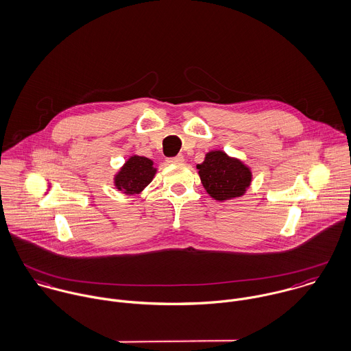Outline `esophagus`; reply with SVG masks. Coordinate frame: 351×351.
Listing matches in <instances>:
<instances>
[{
	"label": "esophagus",
	"instance_id": "1",
	"mask_svg": "<svg viewBox=\"0 0 351 351\" xmlns=\"http://www.w3.org/2000/svg\"><path fill=\"white\" fill-rule=\"evenodd\" d=\"M169 164H182L183 161H184V157L182 156V154H179V156H176V157H172V158H168L167 160Z\"/></svg>",
	"mask_w": 351,
	"mask_h": 351
}]
</instances>
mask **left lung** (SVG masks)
Masks as SVG:
<instances>
[{
	"mask_svg": "<svg viewBox=\"0 0 351 351\" xmlns=\"http://www.w3.org/2000/svg\"><path fill=\"white\" fill-rule=\"evenodd\" d=\"M197 169L204 189L218 202L243 197L252 183L251 168L218 149L208 152Z\"/></svg>",
	"mask_w": 351,
	"mask_h": 351,
	"instance_id": "obj_1",
	"label": "left lung"
}]
</instances>
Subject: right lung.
Wrapping results in <instances>:
<instances>
[{
	"label": "right lung",
	"mask_w": 351,
	"mask_h": 351,
	"mask_svg": "<svg viewBox=\"0 0 351 351\" xmlns=\"http://www.w3.org/2000/svg\"><path fill=\"white\" fill-rule=\"evenodd\" d=\"M156 172L153 160L133 154L114 175V186L126 195H138L153 180Z\"/></svg>",
	"instance_id": "1"
}]
</instances>
